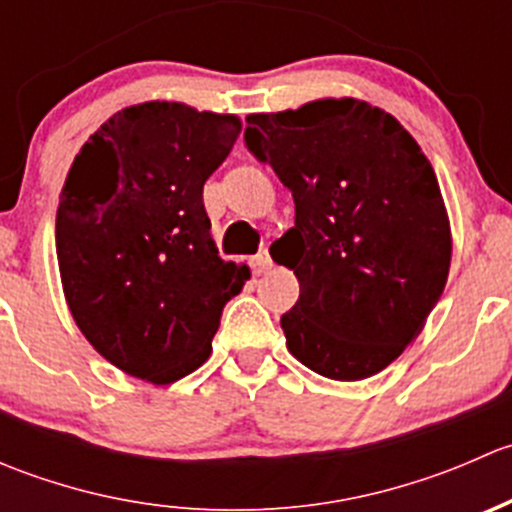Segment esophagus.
<instances>
[{
	"instance_id": "obj_1",
	"label": "esophagus",
	"mask_w": 512,
	"mask_h": 512,
	"mask_svg": "<svg viewBox=\"0 0 512 512\" xmlns=\"http://www.w3.org/2000/svg\"><path fill=\"white\" fill-rule=\"evenodd\" d=\"M272 267V257L267 250H260L255 257H252V270H255V275H262V272H267Z\"/></svg>"
}]
</instances>
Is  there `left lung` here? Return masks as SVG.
Instances as JSON below:
<instances>
[{
  "instance_id": "left-lung-1",
  "label": "left lung",
  "mask_w": 512,
  "mask_h": 512,
  "mask_svg": "<svg viewBox=\"0 0 512 512\" xmlns=\"http://www.w3.org/2000/svg\"><path fill=\"white\" fill-rule=\"evenodd\" d=\"M245 146L292 190L294 227L272 242L299 299L287 349L317 374H379L423 329L451 267L431 163L391 113L356 98L247 116Z\"/></svg>"
}]
</instances>
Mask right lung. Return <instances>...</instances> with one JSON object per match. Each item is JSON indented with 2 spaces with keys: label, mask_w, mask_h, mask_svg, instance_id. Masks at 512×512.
Segmentation results:
<instances>
[{
  "label": "right lung",
  "mask_w": 512,
  "mask_h": 512,
  "mask_svg": "<svg viewBox=\"0 0 512 512\" xmlns=\"http://www.w3.org/2000/svg\"><path fill=\"white\" fill-rule=\"evenodd\" d=\"M235 116L148 101L108 118L61 188L56 257L76 324L103 359L173 384L213 349L247 267L220 260L203 185L230 156Z\"/></svg>",
  "instance_id": "add662e5"
}]
</instances>
